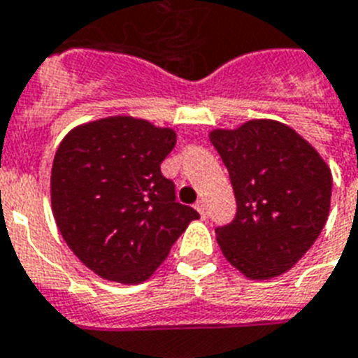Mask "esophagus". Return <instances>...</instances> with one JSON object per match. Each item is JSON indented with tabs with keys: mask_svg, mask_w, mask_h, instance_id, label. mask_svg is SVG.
<instances>
[{
	"mask_svg": "<svg viewBox=\"0 0 358 358\" xmlns=\"http://www.w3.org/2000/svg\"><path fill=\"white\" fill-rule=\"evenodd\" d=\"M194 207H196V210L199 214H201L203 218H205V214H207V203L203 201V199H197L196 201V205H194Z\"/></svg>",
	"mask_w": 358,
	"mask_h": 358,
	"instance_id": "obj_1",
	"label": "esophagus"
}]
</instances>
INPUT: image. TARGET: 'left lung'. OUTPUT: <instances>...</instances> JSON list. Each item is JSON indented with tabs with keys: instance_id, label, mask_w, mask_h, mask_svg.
I'll return each mask as SVG.
<instances>
[{
	"instance_id": "left-lung-1",
	"label": "left lung",
	"mask_w": 358,
	"mask_h": 358,
	"mask_svg": "<svg viewBox=\"0 0 358 358\" xmlns=\"http://www.w3.org/2000/svg\"><path fill=\"white\" fill-rule=\"evenodd\" d=\"M208 138L227 166L236 216L216 227L224 257L248 279L288 271L322 233L331 207V170L292 127L250 120Z\"/></svg>"
}]
</instances>
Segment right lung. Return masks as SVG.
Listing matches in <instances>:
<instances>
[{
	"mask_svg": "<svg viewBox=\"0 0 358 358\" xmlns=\"http://www.w3.org/2000/svg\"><path fill=\"white\" fill-rule=\"evenodd\" d=\"M176 131L148 120L108 116L66 134L51 168V208L77 259L107 281L153 275L199 214L176 201L161 173Z\"/></svg>",
	"mask_w": 358,
	"mask_h": 358,
	"instance_id": "right-lung-1",
	"label": "right lung"
}]
</instances>
